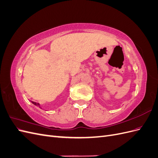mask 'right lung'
<instances>
[{
    "label": "right lung",
    "instance_id": "1",
    "mask_svg": "<svg viewBox=\"0 0 158 158\" xmlns=\"http://www.w3.org/2000/svg\"><path fill=\"white\" fill-rule=\"evenodd\" d=\"M31 103H32L33 104H34V105H35V106H39V107H40V104H39V103H35V102H32V101H31Z\"/></svg>",
    "mask_w": 158,
    "mask_h": 158
}]
</instances>
